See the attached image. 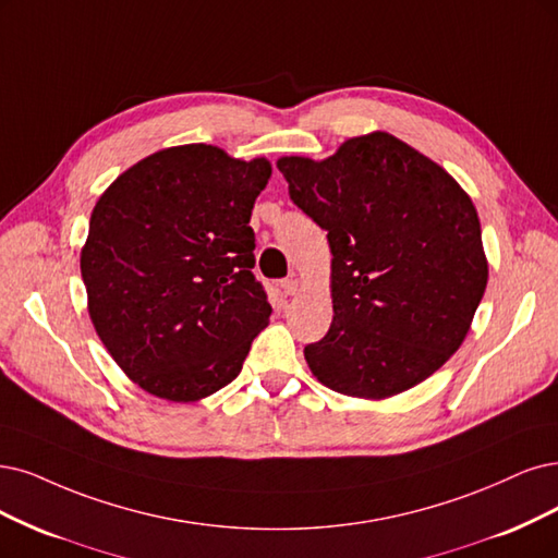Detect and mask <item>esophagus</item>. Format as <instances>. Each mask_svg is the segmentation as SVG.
Here are the masks:
<instances>
[{
  "label": "esophagus",
  "mask_w": 558,
  "mask_h": 558,
  "mask_svg": "<svg viewBox=\"0 0 558 558\" xmlns=\"http://www.w3.org/2000/svg\"><path fill=\"white\" fill-rule=\"evenodd\" d=\"M280 290H282L284 296H294L299 292V280L296 278H284L280 282Z\"/></svg>",
  "instance_id": "1"
}]
</instances>
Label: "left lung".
<instances>
[{
    "label": "left lung",
    "instance_id": "obj_1",
    "mask_svg": "<svg viewBox=\"0 0 558 558\" xmlns=\"http://www.w3.org/2000/svg\"><path fill=\"white\" fill-rule=\"evenodd\" d=\"M278 170L333 255V322L303 349L313 375L338 393L379 400L437 373L487 284L471 197L388 133L347 140L322 162L280 158Z\"/></svg>",
    "mask_w": 558,
    "mask_h": 558
}]
</instances>
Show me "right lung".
Returning <instances> with one entry per match:
<instances>
[{"mask_svg": "<svg viewBox=\"0 0 558 558\" xmlns=\"http://www.w3.org/2000/svg\"><path fill=\"white\" fill-rule=\"evenodd\" d=\"M268 177L264 158L185 144L140 160L96 202L80 257L89 317L147 393L193 402L241 373L271 317L251 227Z\"/></svg>", "mask_w": 558, "mask_h": 558, "instance_id": "right-lung-1", "label": "right lung"}]
</instances>
